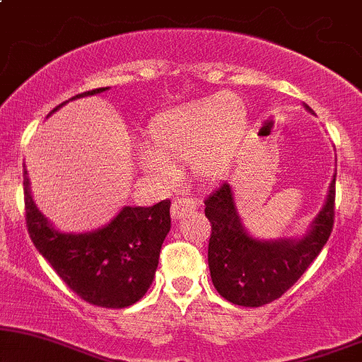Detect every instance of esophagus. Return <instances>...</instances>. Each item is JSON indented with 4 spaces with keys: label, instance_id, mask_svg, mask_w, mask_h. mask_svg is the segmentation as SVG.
<instances>
[{
    "label": "esophagus",
    "instance_id": "34e87169",
    "mask_svg": "<svg viewBox=\"0 0 362 362\" xmlns=\"http://www.w3.org/2000/svg\"><path fill=\"white\" fill-rule=\"evenodd\" d=\"M197 206V202L192 201V199H187V197H178L175 201L172 202V218L178 221V219L184 218L185 214L192 213Z\"/></svg>",
    "mask_w": 362,
    "mask_h": 362
}]
</instances>
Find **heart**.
<instances>
[{
  "label": "heart",
  "mask_w": 362,
  "mask_h": 362,
  "mask_svg": "<svg viewBox=\"0 0 362 362\" xmlns=\"http://www.w3.org/2000/svg\"><path fill=\"white\" fill-rule=\"evenodd\" d=\"M245 127L247 107L233 93H218L156 115L148 127L141 167L170 180L178 165L201 182H214L230 170Z\"/></svg>",
  "instance_id": "1"
}]
</instances>
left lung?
Returning a JSON list of instances; mask_svg holds the SVG:
<instances>
[{"label": "left lung", "instance_id": "1", "mask_svg": "<svg viewBox=\"0 0 362 362\" xmlns=\"http://www.w3.org/2000/svg\"><path fill=\"white\" fill-rule=\"evenodd\" d=\"M305 109L313 114L308 105ZM335 170L317 218L301 238L260 240L245 230L235 204L233 187L221 184L206 199L211 221L207 248L211 279L216 291L240 306H264L288 291L325 247L334 228Z\"/></svg>", "mask_w": 362, "mask_h": 362}]
</instances>
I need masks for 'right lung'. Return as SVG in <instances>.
Wrapping results in <instances>:
<instances>
[{"instance_id": "1", "label": "right lung", "mask_w": 362, "mask_h": 362, "mask_svg": "<svg viewBox=\"0 0 362 362\" xmlns=\"http://www.w3.org/2000/svg\"><path fill=\"white\" fill-rule=\"evenodd\" d=\"M107 90L109 86L85 91L69 100ZM68 102H62L51 114ZM23 195L32 242L81 300L102 308L119 310L134 305L146 294L155 279L161 245L172 226L168 199L151 207H122L109 224L98 230L64 233L54 228L35 206L25 165Z\"/></svg>"}]
</instances>
